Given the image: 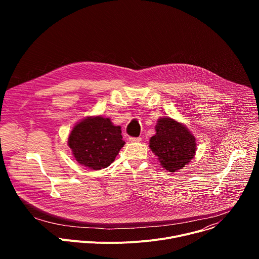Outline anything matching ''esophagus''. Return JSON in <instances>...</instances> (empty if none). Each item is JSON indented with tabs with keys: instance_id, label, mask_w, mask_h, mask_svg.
<instances>
[{
	"instance_id": "obj_1",
	"label": "esophagus",
	"mask_w": 259,
	"mask_h": 259,
	"mask_svg": "<svg viewBox=\"0 0 259 259\" xmlns=\"http://www.w3.org/2000/svg\"><path fill=\"white\" fill-rule=\"evenodd\" d=\"M129 140L131 142H139L141 141V137H129Z\"/></svg>"
}]
</instances>
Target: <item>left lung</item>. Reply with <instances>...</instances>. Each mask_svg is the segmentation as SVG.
<instances>
[{
	"mask_svg": "<svg viewBox=\"0 0 259 259\" xmlns=\"http://www.w3.org/2000/svg\"><path fill=\"white\" fill-rule=\"evenodd\" d=\"M156 131L150 147L166 170L175 172L192 161L197 144L188 128L171 118H160Z\"/></svg>",
	"mask_w": 259,
	"mask_h": 259,
	"instance_id": "left-lung-1",
	"label": "left lung"
}]
</instances>
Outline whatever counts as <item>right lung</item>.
<instances>
[{"label": "right lung", "instance_id": "1", "mask_svg": "<svg viewBox=\"0 0 259 259\" xmlns=\"http://www.w3.org/2000/svg\"><path fill=\"white\" fill-rule=\"evenodd\" d=\"M121 127L109 119L88 117L71 130L68 145L73 157L81 165L100 170L112 164L124 146Z\"/></svg>", "mask_w": 259, "mask_h": 259}]
</instances>
